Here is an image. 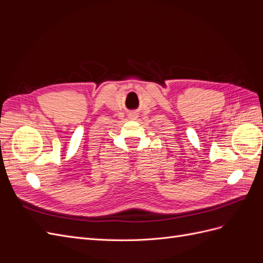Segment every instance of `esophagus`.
<instances>
[{
  "label": "esophagus",
  "mask_w": 263,
  "mask_h": 263,
  "mask_svg": "<svg viewBox=\"0 0 263 263\" xmlns=\"http://www.w3.org/2000/svg\"><path fill=\"white\" fill-rule=\"evenodd\" d=\"M128 117H129V119H136V118H137V113L133 112V113H130V114L128 115Z\"/></svg>",
  "instance_id": "obj_1"
}]
</instances>
